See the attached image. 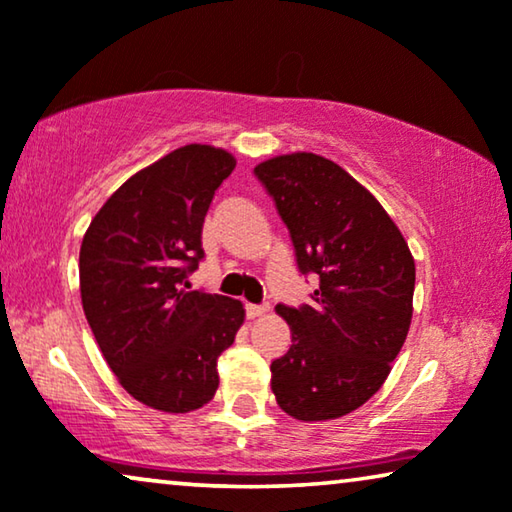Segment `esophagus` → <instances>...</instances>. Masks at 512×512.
Here are the masks:
<instances>
[{"label":"esophagus","instance_id":"34e87169","mask_svg":"<svg viewBox=\"0 0 512 512\" xmlns=\"http://www.w3.org/2000/svg\"><path fill=\"white\" fill-rule=\"evenodd\" d=\"M244 310H247V317H249V319H256V317H263V314L268 312V305L247 303V305H244Z\"/></svg>","mask_w":512,"mask_h":512}]
</instances>
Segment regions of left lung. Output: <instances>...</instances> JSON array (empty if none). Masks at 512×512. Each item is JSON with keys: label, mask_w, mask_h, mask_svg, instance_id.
<instances>
[{"label": "left lung", "mask_w": 512, "mask_h": 512, "mask_svg": "<svg viewBox=\"0 0 512 512\" xmlns=\"http://www.w3.org/2000/svg\"><path fill=\"white\" fill-rule=\"evenodd\" d=\"M289 228L298 270L317 275L310 303H279L291 347L270 363L272 394L303 422L361 408L401 352L412 319L415 261L401 230L359 181L317 153L254 167Z\"/></svg>", "instance_id": "1"}]
</instances>
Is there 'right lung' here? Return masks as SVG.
Masks as SVG:
<instances>
[{
	"instance_id": "1",
	"label": "right lung",
	"mask_w": 512,
	"mask_h": 512,
	"mask_svg": "<svg viewBox=\"0 0 512 512\" xmlns=\"http://www.w3.org/2000/svg\"><path fill=\"white\" fill-rule=\"evenodd\" d=\"M233 170L223 149L181 146L125 181L83 235V312L118 382L149 408L212 401L216 359L244 321L240 300L181 289L205 258L202 223Z\"/></svg>"
}]
</instances>
